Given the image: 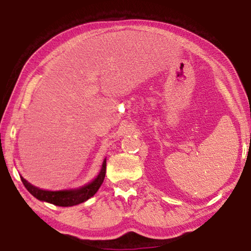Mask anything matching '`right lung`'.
<instances>
[{
    "label": "right lung",
    "mask_w": 251,
    "mask_h": 251,
    "mask_svg": "<svg viewBox=\"0 0 251 251\" xmlns=\"http://www.w3.org/2000/svg\"><path fill=\"white\" fill-rule=\"evenodd\" d=\"M106 174V160L102 162V167L100 173H99L98 177L96 178L94 181H91L90 184L85 185V186L77 188V190H68V191H44L40 190L35 186H33L32 184H29L26 179L22 178V181L24 186L27 188V191L29 192L33 197L39 199L41 201L49 202L54 205H60V207H71V205H75L82 202L87 201L88 199L94 197L96 192L98 191V188L100 187L105 178Z\"/></svg>",
    "instance_id": "right-lung-1"
}]
</instances>
